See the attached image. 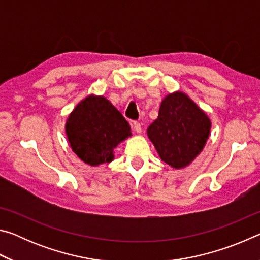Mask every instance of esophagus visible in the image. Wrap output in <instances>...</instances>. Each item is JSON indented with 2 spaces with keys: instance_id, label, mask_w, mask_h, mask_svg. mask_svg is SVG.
<instances>
[{
  "instance_id": "34e87169",
  "label": "esophagus",
  "mask_w": 260,
  "mask_h": 260,
  "mask_svg": "<svg viewBox=\"0 0 260 260\" xmlns=\"http://www.w3.org/2000/svg\"><path fill=\"white\" fill-rule=\"evenodd\" d=\"M132 127H133V129L136 132V133H141V132H142V127H141V124L139 121H133Z\"/></svg>"
}]
</instances>
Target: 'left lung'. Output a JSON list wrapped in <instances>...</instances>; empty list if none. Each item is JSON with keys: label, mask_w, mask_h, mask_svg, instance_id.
Returning <instances> with one entry per match:
<instances>
[{"label": "left lung", "mask_w": 260, "mask_h": 260, "mask_svg": "<svg viewBox=\"0 0 260 260\" xmlns=\"http://www.w3.org/2000/svg\"><path fill=\"white\" fill-rule=\"evenodd\" d=\"M210 129L211 121L203 110L182 91H175L161 101L158 118L147 133L160 159L179 170L203 150Z\"/></svg>", "instance_id": "obj_1"}]
</instances>
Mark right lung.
I'll return each mask as SVG.
<instances>
[{"instance_id": "right-lung-1", "label": "right lung", "mask_w": 260, "mask_h": 260, "mask_svg": "<svg viewBox=\"0 0 260 260\" xmlns=\"http://www.w3.org/2000/svg\"><path fill=\"white\" fill-rule=\"evenodd\" d=\"M70 147L82 161L98 166L113 160V150L132 135L122 114L104 96L82 100L65 124Z\"/></svg>"}]
</instances>
